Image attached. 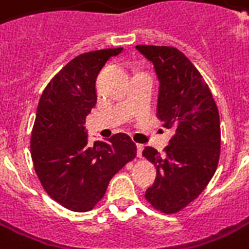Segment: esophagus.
<instances>
[{
	"label": "esophagus",
	"mask_w": 249,
	"mask_h": 249,
	"mask_svg": "<svg viewBox=\"0 0 249 249\" xmlns=\"http://www.w3.org/2000/svg\"><path fill=\"white\" fill-rule=\"evenodd\" d=\"M136 149H138V157H142V153H143L144 146L143 144H136Z\"/></svg>",
	"instance_id": "1"
}]
</instances>
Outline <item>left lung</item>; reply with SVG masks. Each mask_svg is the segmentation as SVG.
<instances>
[{"mask_svg":"<svg viewBox=\"0 0 249 249\" xmlns=\"http://www.w3.org/2000/svg\"><path fill=\"white\" fill-rule=\"evenodd\" d=\"M159 77L157 117L172 128L165 153L144 147L143 156L157 168L146 200L162 213H176L194 201L210 183L220 154L216 103L200 71L174 47L136 45Z\"/></svg>","mask_w":249,"mask_h":249,"instance_id":"left-lung-1","label":"left lung"}]
</instances>
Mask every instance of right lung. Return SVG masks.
Listing matches in <instances>:
<instances>
[{"label":"right lung","instance_id":"add662e5","mask_svg":"<svg viewBox=\"0 0 249 249\" xmlns=\"http://www.w3.org/2000/svg\"><path fill=\"white\" fill-rule=\"evenodd\" d=\"M123 48L100 49L74 57L44 89L30 139L31 159L44 190L74 212L93 210L108 182L136 157L125 133L88 144L85 118L96 105V77Z\"/></svg>","mask_w":249,"mask_h":249}]
</instances>
